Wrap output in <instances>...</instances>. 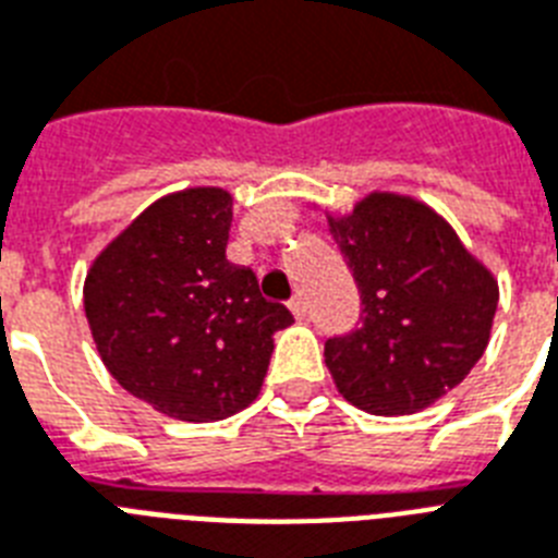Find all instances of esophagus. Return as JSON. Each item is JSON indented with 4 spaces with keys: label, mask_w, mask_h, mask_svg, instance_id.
<instances>
[{
    "label": "esophagus",
    "mask_w": 558,
    "mask_h": 558,
    "mask_svg": "<svg viewBox=\"0 0 558 558\" xmlns=\"http://www.w3.org/2000/svg\"><path fill=\"white\" fill-rule=\"evenodd\" d=\"M288 307H291V314L296 316V319H300V323H302V319H305L307 311H305V302H302L300 296H293V300L288 302Z\"/></svg>",
    "instance_id": "obj_1"
}]
</instances>
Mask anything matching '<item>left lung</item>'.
Instances as JSON below:
<instances>
[{
    "mask_svg": "<svg viewBox=\"0 0 558 558\" xmlns=\"http://www.w3.org/2000/svg\"><path fill=\"white\" fill-rule=\"evenodd\" d=\"M325 218L363 300V325L325 342V365L363 412H421L487 351L496 276L412 195L374 190L345 216Z\"/></svg>",
    "mask_w": 558,
    "mask_h": 558,
    "instance_id": "1",
    "label": "left lung"
}]
</instances>
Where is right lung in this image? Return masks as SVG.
I'll list each match as a JSON object with an SVG mask.
<instances>
[{
    "label": "right lung",
    "mask_w": 558,
    "mask_h": 558,
    "mask_svg": "<svg viewBox=\"0 0 558 558\" xmlns=\"http://www.w3.org/2000/svg\"><path fill=\"white\" fill-rule=\"evenodd\" d=\"M233 195L169 193L92 262L83 307L114 380L155 412L209 423L262 391L274 333L291 311L258 293L251 267L227 262Z\"/></svg>",
    "instance_id": "right-lung-1"
}]
</instances>
